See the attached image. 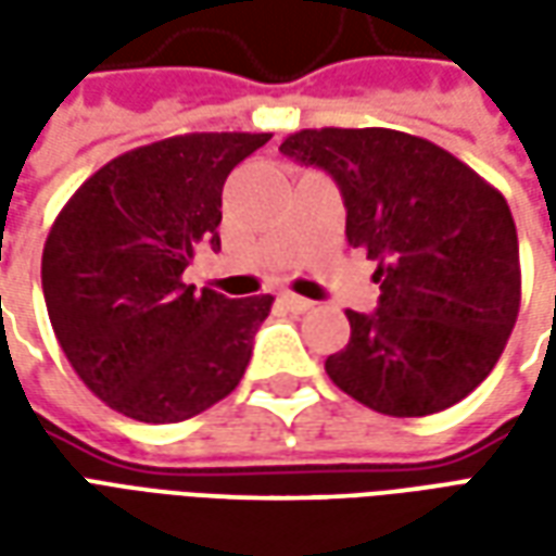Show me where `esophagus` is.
<instances>
[{
    "mask_svg": "<svg viewBox=\"0 0 556 556\" xmlns=\"http://www.w3.org/2000/svg\"><path fill=\"white\" fill-rule=\"evenodd\" d=\"M279 303L291 309V313H306V309H313V301H306V298H298V294H279Z\"/></svg>",
    "mask_w": 556,
    "mask_h": 556,
    "instance_id": "obj_1",
    "label": "esophagus"
}]
</instances>
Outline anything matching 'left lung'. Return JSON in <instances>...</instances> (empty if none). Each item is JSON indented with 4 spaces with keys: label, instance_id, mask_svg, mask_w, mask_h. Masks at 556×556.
<instances>
[{
    "label": "left lung",
    "instance_id": "obj_1",
    "mask_svg": "<svg viewBox=\"0 0 556 556\" xmlns=\"http://www.w3.org/2000/svg\"><path fill=\"white\" fill-rule=\"evenodd\" d=\"M282 154L337 178L349 247L378 262L372 315L349 309L330 381L387 417H429L501 361L521 306V262L503 193L429 139L390 127H309Z\"/></svg>",
    "mask_w": 556,
    "mask_h": 556
}]
</instances>
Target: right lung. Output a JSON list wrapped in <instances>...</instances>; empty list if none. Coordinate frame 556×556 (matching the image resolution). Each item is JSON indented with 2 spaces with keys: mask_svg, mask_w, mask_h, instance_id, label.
Listing matches in <instances>:
<instances>
[{
  "mask_svg": "<svg viewBox=\"0 0 556 556\" xmlns=\"http://www.w3.org/2000/svg\"><path fill=\"white\" fill-rule=\"evenodd\" d=\"M270 134H181L125 151L59 211L41 258L50 325L79 381L139 422H181L241 384L274 298L184 282L219 247L223 184Z\"/></svg>",
  "mask_w": 556,
  "mask_h": 556,
  "instance_id": "add662e5",
  "label": "right lung"
}]
</instances>
